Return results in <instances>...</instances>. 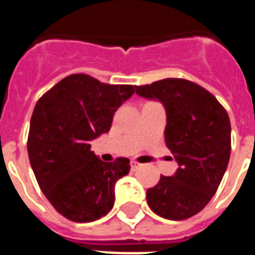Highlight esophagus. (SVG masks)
<instances>
[{
	"label": "esophagus",
	"mask_w": 255,
	"mask_h": 255,
	"mask_svg": "<svg viewBox=\"0 0 255 255\" xmlns=\"http://www.w3.org/2000/svg\"><path fill=\"white\" fill-rule=\"evenodd\" d=\"M140 167H141V164L137 163L136 160H132V161H131V168H132V169L136 170V169H137V168H140Z\"/></svg>",
	"instance_id": "obj_1"
}]
</instances>
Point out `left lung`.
I'll return each instance as SVG.
<instances>
[{
	"label": "left lung",
	"instance_id": "left-lung-1",
	"mask_svg": "<svg viewBox=\"0 0 255 255\" xmlns=\"http://www.w3.org/2000/svg\"><path fill=\"white\" fill-rule=\"evenodd\" d=\"M136 94L164 104L165 144L178 163L173 176H161L147 190L148 205L160 217L186 220L205 208L225 174L232 149L229 115L213 94L181 78L136 86Z\"/></svg>",
	"mask_w": 255,
	"mask_h": 255
}]
</instances>
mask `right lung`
Here are the masks:
<instances>
[{
    "mask_svg": "<svg viewBox=\"0 0 255 255\" xmlns=\"http://www.w3.org/2000/svg\"><path fill=\"white\" fill-rule=\"evenodd\" d=\"M135 88L73 74L35 104L27 136L30 164L46 198L70 221H95L114 206L115 182L128 174L129 160L104 163L90 141L110 131L114 114Z\"/></svg>",
    "mask_w": 255,
    "mask_h": 255,
    "instance_id": "obj_1",
    "label": "right lung"
}]
</instances>
